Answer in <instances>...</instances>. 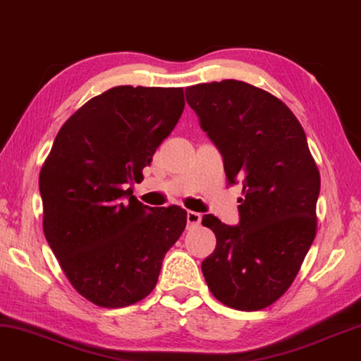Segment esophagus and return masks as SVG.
Returning a JSON list of instances; mask_svg holds the SVG:
<instances>
[{"label":"esophagus","instance_id":"esophagus-1","mask_svg":"<svg viewBox=\"0 0 361 361\" xmlns=\"http://www.w3.org/2000/svg\"><path fill=\"white\" fill-rule=\"evenodd\" d=\"M202 220V215L199 212L195 211H188L186 214V222H188V227H197L199 224H201Z\"/></svg>","mask_w":361,"mask_h":361}]
</instances>
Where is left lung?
Masks as SVG:
<instances>
[{"instance_id":"8db88e82","label":"left lung","mask_w":361,"mask_h":361,"mask_svg":"<svg viewBox=\"0 0 361 361\" xmlns=\"http://www.w3.org/2000/svg\"><path fill=\"white\" fill-rule=\"evenodd\" d=\"M186 102L222 154L228 185H243L238 225L202 217L217 238L204 279L230 308L262 310L287 292L313 243L319 170L297 116L266 90L225 79L191 85Z\"/></svg>"}]
</instances>
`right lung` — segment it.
<instances>
[{"mask_svg": "<svg viewBox=\"0 0 361 361\" xmlns=\"http://www.w3.org/2000/svg\"><path fill=\"white\" fill-rule=\"evenodd\" d=\"M183 109L181 87L109 89L68 118L42 166L43 233L68 281L97 306L146 298L186 227L185 209L147 207L131 190Z\"/></svg>", "mask_w": 361, "mask_h": 361, "instance_id": "1", "label": "right lung"}]
</instances>
